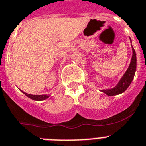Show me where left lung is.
<instances>
[{
    "mask_svg": "<svg viewBox=\"0 0 146 146\" xmlns=\"http://www.w3.org/2000/svg\"><path fill=\"white\" fill-rule=\"evenodd\" d=\"M130 40H131V39H130ZM136 68V53H135V50H134V48L132 47V57H131V62H130V64H129L127 70L126 71V73H124V75L123 76V77L121 78L120 82H119L117 85L115 86V87H113V88L103 90H101V92H104L105 94L110 96H115V95H118L120 94V93H123V92L129 87V85L131 84L133 78H134V74H135Z\"/></svg>",
    "mask_w": 146,
    "mask_h": 146,
    "instance_id": "obj_1",
    "label": "left lung"
}]
</instances>
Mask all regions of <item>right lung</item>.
<instances>
[{"label":"right lung","instance_id":"1","mask_svg":"<svg viewBox=\"0 0 146 146\" xmlns=\"http://www.w3.org/2000/svg\"><path fill=\"white\" fill-rule=\"evenodd\" d=\"M23 92L24 94L26 95L27 97H29V98L35 100V101H43V100L46 99V98H48L49 97V96H48V95H31L28 94L26 92Z\"/></svg>","mask_w":146,"mask_h":146}]
</instances>
